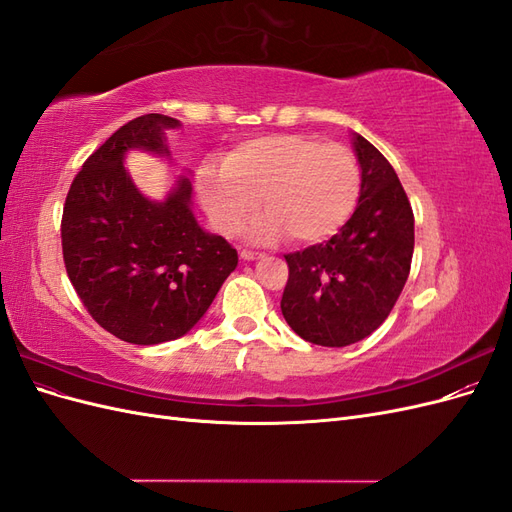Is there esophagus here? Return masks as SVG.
<instances>
[{"label":"esophagus","instance_id":"1","mask_svg":"<svg viewBox=\"0 0 512 512\" xmlns=\"http://www.w3.org/2000/svg\"><path fill=\"white\" fill-rule=\"evenodd\" d=\"M239 256H241V260H247V262H250V260H256V258H262V254H260V252H252V250H241V252H239Z\"/></svg>","mask_w":512,"mask_h":512}]
</instances>
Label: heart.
<instances>
[{
	"instance_id": "heart-1",
	"label": "heart",
	"mask_w": 512,
	"mask_h": 512,
	"mask_svg": "<svg viewBox=\"0 0 512 512\" xmlns=\"http://www.w3.org/2000/svg\"><path fill=\"white\" fill-rule=\"evenodd\" d=\"M198 198L222 235H237L258 209L252 226L258 241L284 232L292 243L333 237L356 207L361 173L352 151L309 134H265L239 143L224 164H203L196 175Z\"/></svg>"
}]
</instances>
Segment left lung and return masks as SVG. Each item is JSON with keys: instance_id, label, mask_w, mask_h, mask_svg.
Returning a JSON list of instances; mask_svg holds the SVG:
<instances>
[{"instance_id": "obj_1", "label": "left lung", "mask_w": 512, "mask_h": 512, "mask_svg": "<svg viewBox=\"0 0 512 512\" xmlns=\"http://www.w3.org/2000/svg\"><path fill=\"white\" fill-rule=\"evenodd\" d=\"M361 192L329 241L286 254L282 314L305 342L344 348L374 333L406 286L414 215L399 177L367 138L352 132Z\"/></svg>"}]
</instances>
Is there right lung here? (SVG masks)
Returning <instances> with one entry per match:
<instances>
[{
    "instance_id": "add662e5",
    "label": "right lung",
    "mask_w": 512,
    "mask_h": 512,
    "mask_svg": "<svg viewBox=\"0 0 512 512\" xmlns=\"http://www.w3.org/2000/svg\"><path fill=\"white\" fill-rule=\"evenodd\" d=\"M179 126L158 113L128 121L87 158L64 205L70 282L91 318L128 344L188 333L239 262L224 237L198 226L188 177L164 200H151L123 166L130 151L170 158L166 130Z\"/></svg>"
}]
</instances>
